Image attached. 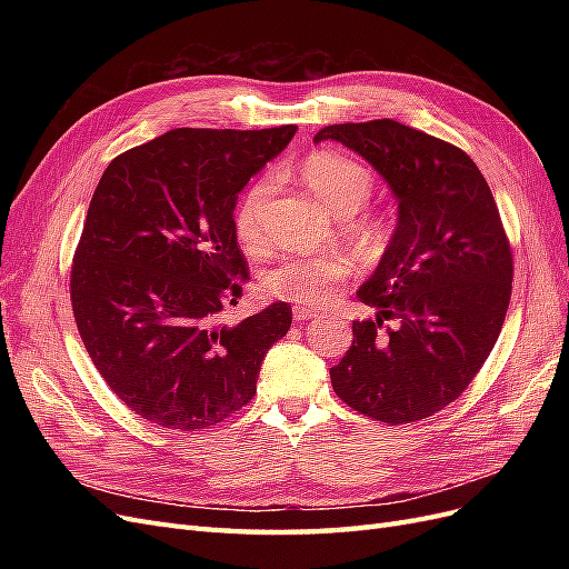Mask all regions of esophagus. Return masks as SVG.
<instances>
[{
	"label": "esophagus",
	"mask_w": 569,
	"mask_h": 569,
	"mask_svg": "<svg viewBox=\"0 0 569 569\" xmlns=\"http://www.w3.org/2000/svg\"><path fill=\"white\" fill-rule=\"evenodd\" d=\"M291 316H295L297 322H301V320H308V318H316V311H311V308H303V306H295Z\"/></svg>",
	"instance_id": "34e87169"
}]
</instances>
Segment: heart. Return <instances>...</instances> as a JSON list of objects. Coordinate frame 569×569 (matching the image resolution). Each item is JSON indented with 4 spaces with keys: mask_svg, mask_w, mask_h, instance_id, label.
Returning <instances> with one entry per match:
<instances>
[{
    "mask_svg": "<svg viewBox=\"0 0 569 569\" xmlns=\"http://www.w3.org/2000/svg\"><path fill=\"white\" fill-rule=\"evenodd\" d=\"M299 173L313 189V194L343 218V226L356 239L366 247H380L385 242V222L375 213L358 211L375 189L370 168L341 151L320 149L308 153ZM272 189L274 173H266L247 187L234 206V232L239 242L247 247H261L266 242V213ZM353 258L343 251L284 253L263 272L261 287L274 299L301 306H325L337 297L341 284L353 278Z\"/></svg>",
    "mask_w": 569,
    "mask_h": 569,
    "instance_id": "1",
    "label": "heart"
}]
</instances>
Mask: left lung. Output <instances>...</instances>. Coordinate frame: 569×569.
<instances>
[{"label": "left lung", "mask_w": 569, "mask_h": 569, "mask_svg": "<svg viewBox=\"0 0 569 569\" xmlns=\"http://www.w3.org/2000/svg\"><path fill=\"white\" fill-rule=\"evenodd\" d=\"M316 142L358 151L399 199V228L358 299L353 341L332 389L363 416L418 422L470 387L501 335L512 291V249L491 189L451 142L391 118L327 126ZM385 319L400 327L381 332Z\"/></svg>", "instance_id": "1"}]
</instances>
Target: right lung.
<instances>
[{"label": "right lung", "mask_w": 569, "mask_h": 569, "mask_svg": "<svg viewBox=\"0 0 569 569\" xmlns=\"http://www.w3.org/2000/svg\"><path fill=\"white\" fill-rule=\"evenodd\" d=\"M295 132L176 128L101 176L73 253L71 306L94 368L147 422L199 432L230 418L287 335L284 301L234 327L218 313L249 280L237 194Z\"/></svg>", "instance_id": "obj_1"}]
</instances>
